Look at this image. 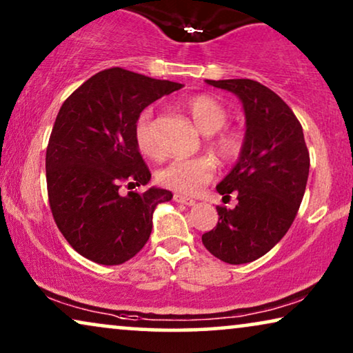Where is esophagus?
I'll list each match as a JSON object with an SVG mask.
<instances>
[{
  "label": "esophagus",
  "mask_w": 353,
  "mask_h": 353,
  "mask_svg": "<svg viewBox=\"0 0 353 353\" xmlns=\"http://www.w3.org/2000/svg\"><path fill=\"white\" fill-rule=\"evenodd\" d=\"M173 199H175L178 204H185V205H194L196 201L192 199V197H188V196H183V194H175L173 196Z\"/></svg>",
  "instance_id": "34e87169"
}]
</instances>
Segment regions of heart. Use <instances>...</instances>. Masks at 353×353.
<instances>
[{
    "instance_id": "obj_1",
    "label": "heart",
    "mask_w": 353,
    "mask_h": 353,
    "mask_svg": "<svg viewBox=\"0 0 353 353\" xmlns=\"http://www.w3.org/2000/svg\"><path fill=\"white\" fill-rule=\"evenodd\" d=\"M186 109L194 120L196 127L204 134H214L228 122V112L219 101L210 96H192L186 101ZM134 141L144 156L157 159L161 157V148L154 134V119L151 110H144L134 123ZM212 146L226 161L238 157L243 148L241 137L236 132H220L212 141ZM215 165L207 157L175 159L157 173V180L162 186L173 191L192 194L202 185L212 180Z\"/></svg>"
}]
</instances>
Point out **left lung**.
I'll return each instance as SVG.
<instances>
[{
	"instance_id": "8db88e82",
	"label": "left lung",
	"mask_w": 353,
	"mask_h": 353,
	"mask_svg": "<svg viewBox=\"0 0 353 353\" xmlns=\"http://www.w3.org/2000/svg\"><path fill=\"white\" fill-rule=\"evenodd\" d=\"M236 94L245 115L238 162L216 185L223 197L234 192V209L216 207L219 223L202 234L212 255L230 265L254 262L291 228L305 192L310 156L302 125L276 93L249 79L205 80Z\"/></svg>"
}]
</instances>
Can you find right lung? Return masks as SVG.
<instances>
[{
    "label": "right lung",
    "instance_id": "add662e5",
    "mask_svg": "<svg viewBox=\"0 0 353 353\" xmlns=\"http://www.w3.org/2000/svg\"><path fill=\"white\" fill-rule=\"evenodd\" d=\"M181 83L114 67L77 88L57 114L46 149L48 197L57 228L85 259L120 265L148 243L152 214L173 194L146 186L151 172L134 141L139 114Z\"/></svg>",
    "mask_w": 353,
    "mask_h": 353
}]
</instances>
